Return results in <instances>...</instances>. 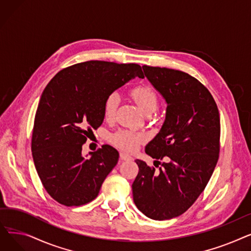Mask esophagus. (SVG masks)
I'll use <instances>...</instances> for the list:
<instances>
[{
  "mask_svg": "<svg viewBox=\"0 0 251 251\" xmlns=\"http://www.w3.org/2000/svg\"><path fill=\"white\" fill-rule=\"evenodd\" d=\"M131 159H132V157H131L129 154L124 153V152H120V160L121 161H129Z\"/></svg>",
  "mask_w": 251,
  "mask_h": 251,
  "instance_id": "esophagus-1",
  "label": "esophagus"
}]
</instances>
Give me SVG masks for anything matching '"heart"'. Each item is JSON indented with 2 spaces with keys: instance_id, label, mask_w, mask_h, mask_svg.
Masks as SVG:
<instances>
[{
  "instance_id": "1",
  "label": "heart",
  "mask_w": 251,
  "mask_h": 251,
  "mask_svg": "<svg viewBox=\"0 0 251 251\" xmlns=\"http://www.w3.org/2000/svg\"><path fill=\"white\" fill-rule=\"evenodd\" d=\"M131 97L137 103L139 109L146 114H151L157 107V96L155 91L149 86H137L131 90ZM120 103V96L112 92L104 100L103 115L107 120L111 121L115 118L116 112ZM143 140V136L128 130H120L111 137V141L119 149L126 151H133Z\"/></svg>"
}]
</instances>
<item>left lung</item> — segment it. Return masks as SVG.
I'll return each instance as SVG.
<instances>
[{
    "instance_id": "8db88e82",
    "label": "left lung",
    "mask_w": 251,
    "mask_h": 251,
    "mask_svg": "<svg viewBox=\"0 0 251 251\" xmlns=\"http://www.w3.org/2000/svg\"><path fill=\"white\" fill-rule=\"evenodd\" d=\"M142 69L167 102L165 122L146 152L167 162L156 171L135 161L139 172L132 184L133 201L147 217L164 221L185 213L212 177L220 152V114L196 78L169 68L144 65Z\"/></svg>"
}]
</instances>
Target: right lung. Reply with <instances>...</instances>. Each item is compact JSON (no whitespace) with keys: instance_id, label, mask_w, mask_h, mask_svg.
Instances as JSON below:
<instances>
[{"instance_id":"add662e5","label":"right lung","mask_w":251,"mask_h":251,"mask_svg":"<svg viewBox=\"0 0 251 251\" xmlns=\"http://www.w3.org/2000/svg\"><path fill=\"white\" fill-rule=\"evenodd\" d=\"M135 77L138 64L87 61L58 72L46 86L34 118L31 151L47 192L61 204L79 206L94 201L119 160L103 146L82 156V146L103 121V102Z\"/></svg>"}]
</instances>
